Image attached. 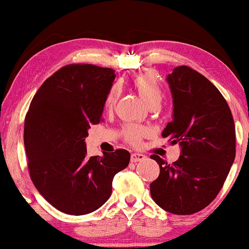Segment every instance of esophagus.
Instances as JSON below:
<instances>
[{
  "instance_id": "esophagus-1",
  "label": "esophagus",
  "mask_w": 249,
  "mask_h": 249,
  "mask_svg": "<svg viewBox=\"0 0 249 249\" xmlns=\"http://www.w3.org/2000/svg\"><path fill=\"white\" fill-rule=\"evenodd\" d=\"M146 156L144 154H142V153H132L131 154V162H139V161H142V160H145Z\"/></svg>"
}]
</instances>
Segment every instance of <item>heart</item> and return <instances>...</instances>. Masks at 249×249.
I'll return each mask as SVG.
<instances>
[{"label": "heart", "instance_id": "1", "mask_svg": "<svg viewBox=\"0 0 249 249\" xmlns=\"http://www.w3.org/2000/svg\"><path fill=\"white\" fill-rule=\"evenodd\" d=\"M132 86L142 101L145 102L147 105H151L153 103H160L162 98V89L160 86L159 81L156 80V78L152 72H144L139 73L132 79ZM119 94V87L117 85L111 87V89L108 90L105 98V107H112L117 103ZM147 134V129L141 125H135L130 124L127 125L124 128V138L125 141L130 144H138L141 142V139Z\"/></svg>", "mask_w": 249, "mask_h": 249}]
</instances>
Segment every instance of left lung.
Masks as SVG:
<instances>
[{
  "instance_id": "obj_1",
  "label": "left lung",
  "mask_w": 249,
  "mask_h": 249,
  "mask_svg": "<svg viewBox=\"0 0 249 249\" xmlns=\"http://www.w3.org/2000/svg\"><path fill=\"white\" fill-rule=\"evenodd\" d=\"M166 80L173 114L162 136L179 144L181 155L172 164L151 156L160 176L149 188L166 212L188 215L205 209L222 188L236 156V130L229 105L206 77L181 66Z\"/></svg>"
}]
</instances>
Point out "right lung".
<instances>
[{"label": "right lung", "instance_id": "1", "mask_svg": "<svg viewBox=\"0 0 249 249\" xmlns=\"http://www.w3.org/2000/svg\"><path fill=\"white\" fill-rule=\"evenodd\" d=\"M115 74L110 68L69 64L44 81L30 103L23 141L32 181L51 205L70 215L94 212L110 198L112 181L130 153L87 156L85 138L102 121Z\"/></svg>", "mask_w": 249, "mask_h": 249}]
</instances>
